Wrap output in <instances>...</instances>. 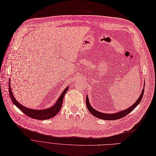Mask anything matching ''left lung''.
<instances>
[{
    "mask_svg": "<svg viewBox=\"0 0 156 156\" xmlns=\"http://www.w3.org/2000/svg\"><path fill=\"white\" fill-rule=\"evenodd\" d=\"M144 90H142V94H140L139 98L136 101V102L133 104L132 106H131L129 108H128V109L125 110H122L121 112H119L116 114H104L102 112H100L98 111L94 110L93 107H91V106L90 104V102H89L88 100V97L86 96V106L87 108L88 109V110L95 117H96L97 118L101 119H103V120H108V121H113V120H117V119H121L122 117H124V116H126V115H128L129 113H130L131 111H133L135 108V107L139 104L140 103L141 100L142 99L143 95H144Z\"/></svg>",
    "mask_w": 156,
    "mask_h": 156,
    "instance_id": "1",
    "label": "left lung"
}]
</instances>
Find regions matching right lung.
<instances>
[{
    "label": "right lung",
    "mask_w": 156,
    "mask_h": 156,
    "mask_svg": "<svg viewBox=\"0 0 156 156\" xmlns=\"http://www.w3.org/2000/svg\"><path fill=\"white\" fill-rule=\"evenodd\" d=\"M10 80L9 82V92L10 94V97L12 101V103L15 105L20 110H21L22 112H23L25 114H26L27 116L32 117L34 119H38V120H45V119H48L52 118L56 115L58 112L60 110L62 106V103H63V100L64 98V96L66 93V92L67 91L69 87H66L65 90L63 91L62 94L60 95V97H59L58 101L55 104L49 108L47 109H44V110H33L27 108L22 105H21L20 103H18L16 99L14 98V96L12 94L11 86H10Z\"/></svg>",
    "instance_id": "1"
}]
</instances>
